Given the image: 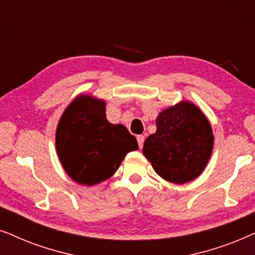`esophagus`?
I'll use <instances>...</instances> for the list:
<instances>
[{
    "label": "esophagus",
    "mask_w": 255,
    "mask_h": 255,
    "mask_svg": "<svg viewBox=\"0 0 255 255\" xmlns=\"http://www.w3.org/2000/svg\"><path fill=\"white\" fill-rule=\"evenodd\" d=\"M137 140H138V145H139V147H142V145H144V141H145V135H142V134H139V135H137Z\"/></svg>",
    "instance_id": "obj_1"
}]
</instances>
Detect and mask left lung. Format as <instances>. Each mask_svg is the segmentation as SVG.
Masks as SVG:
<instances>
[{
    "mask_svg": "<svg viewBox=\"0 0 255 255\" xmlns=\"http://www.w3.org/2000/svg\"><path fill=\"white\" fill-rule=\"evenodd\" d=\"M155 122V133L148 135L142 147L155 173L176 184L200 176L210 159L215 139L203 111L189 101H181L162 110Z\"/></svg>",
    "mask_w": 255,
    "mask_h": 255,
    "instance_id": "left-lung-1",
    "label": "left lung"
}]
</instances>
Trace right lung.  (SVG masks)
<instances>
[{
  "instance_id": "right-lung-1",
  "label": "right lung",
  "mask_w": 255,
  "mask_h": 255,
  "mask_svg": "<svg viewBox=\"0 0 255 255\" xmlns=\"http://www.w3.org/2000/svg\"><path fill=\"white\" fill-rule=\"evenodd\" d=\"M55 148L67 175L90 187L113 176L138 142L124 125L107 120L106 101L81 94L59 120Z\"/></svg>"
}]
</instances>
